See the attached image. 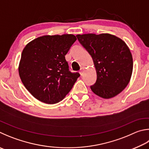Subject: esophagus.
<instances>
[{
	"instance_id": "34e87169",
	"label": "esophagus",
	"mask_w": 149,
	"mask_h": 149,
	"mask_svg": "<svg viewBox=\"0 0 149 149\" xmlns=\"http://www.w3.org/2000/svg\"><path fill=\"white\" fill-rule=\"evenodd\" d=\"M83 72H84V68H81L79 70V74L82 75L83 74Z\"/></svg>"
}]
</instances>
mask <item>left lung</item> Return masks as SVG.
<instances>
[{
	"label": "left lung",
	"instance_id": "left-lung-1",
	"mask_svg": "<svg viewBox=\"0 0 149 149\" xmlns=\"http://www.w3.org/2000/svg\"><path fill=\"white\" fill-rule=\"evenodd\" d=\"M90 54L95 66L97 79L91 86L93 93L104 99L111 98L128 85L133 71V58L129 47L114 35H76Z\"/></svg>",
	"mask_w": 149,
	"mask_h": 149
}]
</instances>
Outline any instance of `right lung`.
<instances>
[{"label":"right lung","instance_id":"obj_1","mask_svg":"<svg viewBox=\"0 0 149 149\" xmlns=\"http://www.w3.org/2000/svg\"><path fill=\"white\" fill-rule=\"evenodd\" d=\"M73 34L45 35L26 45L19 64L24 86L35 98L56 104L72 88L79 73H72L65 55L76 41Z\"/></svg>","mask_w":149,"mask_h":149}]
</instances>
